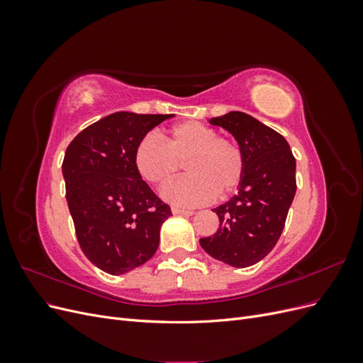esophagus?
I'll use <instances>...</instances> for the list:
<instances>
[{"mask_svg": "<svg viewBox=\"0 0 363 363\" xmlns=\"http://www.w3.org/2000/svg\"><path fill=\"white\" fill-rule=\"evenodd\" d=\"M171 211H172V213H175V215H184V216H191V215H194V211H189V208H182V207H171Z\"/></svg>", "mask_w": 363, "mask_h": 363, "instance_id": "34e87169", "label": "esophagus"}]
</instances>
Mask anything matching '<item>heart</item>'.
<instances>
[{
  "label": "heart",
  "instance_id": "b5f03b06",
  "mask_svg": "<svg viewBox=\"0 0 363 363\" xmlns=\"http://www.w3.org/2000/svg\"><path fill=\"white\" fill-rule=\"evenodd\" d=\"M160 139L142 138L135 148L133 162L139 175L155 186L168 184L186 160L189 174L164 188V200L180 206H199L218 194H232L245 171L244 152L238 142L218 138L216 130L195 121L169 128Z\"/></svg>",
  "mask_w": 363,
  "mask_h": 363
}]
</instances>
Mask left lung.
Listing matches in <instances>:
<instances>
[{
  "mask_svg": "<svg viewBox=\"0 0 363 363\" xmlns=\"http://www.w3.org/2000/svg\"><path fill=\"white\" fill-rule=\"evenodd\" d=\"M238 140L245 157L238 195L213 208L219 228L201 238L213 259L236 268L255 265L276 247L296 191L295 157L280 133L244 112L212 118Z\"/></svg>",
  "mask_w": 363,
  "mask_h": 363,
  "instance_id": "8db88e82",
  "label": "left lung"
}]
</instances>
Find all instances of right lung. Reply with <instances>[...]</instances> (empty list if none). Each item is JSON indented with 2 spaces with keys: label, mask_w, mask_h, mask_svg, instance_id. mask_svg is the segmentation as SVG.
<instances>
[{
  "label": "right lung",
  "mask_w": 363,
  "mask_h": 363,
  "mask_svg": "<svg viewBox=\"0 0 363 363\" xmlns=\"http://www.w3.org/2000/svg\"><path fill=\"white\" fill-rule=\"evenodd\" d=\"M174 115L116 112L86 127L62 163L77 240L96 268L119 276L150 260L172 215L139 175L133 155L150 130Z\"/></svg>",
  "instance_id": "add662e5"
}]
</instances>
